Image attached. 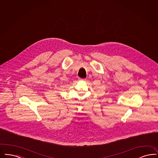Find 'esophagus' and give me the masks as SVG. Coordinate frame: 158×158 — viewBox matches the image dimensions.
Segmentation results:
<instances>
[{"mask_svg":"<svg viewBox=\"0 0 158 158\" xmlns=\"http://www.w3.org/2000/svg\"><path fill=\"white\" fill-rule=\"evenodd\" d=\"M80 81H85L86 79H82V78H79Z\"/></svg>","mask_w":158,"mask_h":158,"instance_id":"obj_1","label":"esophagus"}]
</instances>
